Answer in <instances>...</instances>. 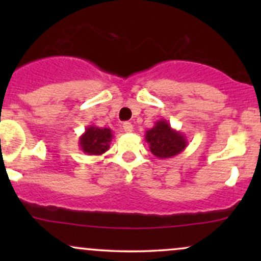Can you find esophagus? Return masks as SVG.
I'll return each mask as SVG.
<instances>
[{
	"label": "esophagus",
	"instance_id": "34e87169",
	"mask_svg": "<svg viewBox=\"0 0 261 261\" xmlns=\"http://www.w3.org/2000/svg\"><path fill=\"white\" fill-rule=\"evenodd\" d=\"M122 128H124L125 133H133L134 126L131 122H124V124H122Z\"/></svg>",
	"mask_w": 261,
	"mask_h": 261
}]
</instances>
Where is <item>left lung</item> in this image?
<instances>
[{
	"mask_svg": "<svg viewBox=\"0 0 261 261\" xmlns=\"http://www.w3.org/2000/svg\"><path fill=\"white\" fill-rule=\"evenodd\" d=\"M145 140L152 154L160 160L178 155L188 146L187 136L173 128L164 119L155 121L154 126L146 131Z\"/></svg>",
	"mask_w": 261,
	"mask_h": 261,
	"instance_id": "obj_1",
	"label": "left lung"
}]
</instances>
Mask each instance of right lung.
Masks as SVG:
<instances>
[{"mask_svg":"<svg viewBox=\"0 0 261 261\" xmlns=\"http://www.w3.org/2000/svg\"><path fill=\"white\" fill-rule=\"evenodd\" d=\"M113 137L110 128L89 125L80 136V148L89 155H100L109 149Z\"/></svg>","mask_w":261,"mask_h":261,"instance_id":"1","label":"right lung"}]
</instances>
